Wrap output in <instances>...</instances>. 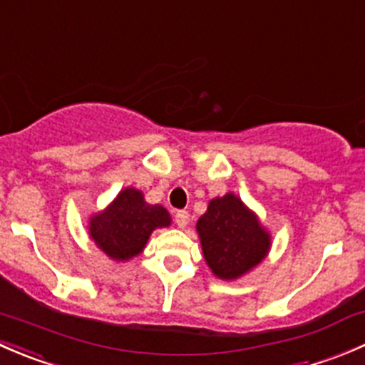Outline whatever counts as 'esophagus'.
Returning a JSON list of instances; mask_svg holds the SVG:
<instances>
[{
	"label": "esophagus",
	"instance_id": "esophagus-1",
	"mask_svg": "<svg viewBox=\"0 0 365 365\" xmlns=\"http://www.w3.org/2000/svg\"><path fill=\"white\" fill-rule=\"evenodd\" d=\"M175 222L178 227H185L187 224H189V212H185V210H178V212L175 213Z\"/></svg>",
	"mask_w": 365,
	"mask_h": 365
}]
</instances>
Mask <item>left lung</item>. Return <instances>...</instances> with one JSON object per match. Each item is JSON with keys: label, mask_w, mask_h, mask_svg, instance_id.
Here are the masks:
<instances>
[{"label": "left lung", "mask_w": 365, "mask_h": 365, "mask_svg": "<svg viewBox=\"0 0 365 365\" xmlns=\"http://www.w3.org/2000/svg\"><path fill=\"white\" fill-rule=\"evenodd\" d=\"M196 227L206 263L220 279L244 275L267 256L270 247L268 233L235 194L210 201Z\"/></svg>", "instance_id": "obj_1"}]
</instances>
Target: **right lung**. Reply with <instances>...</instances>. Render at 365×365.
Listing matches in <instances>:
<instances>
[{
  "mask_svg": "<svg viewBox=\"0 0 365 365\" xmlns=\"http://www.w3.org/2000/svg\"><path fill=\"white\" fill-rule=\"evenodd\" d=\"M171 224L168 210L148 205L135 189H125L106 212L90 220V235L109 257L130 259L143 251L155 227Z\"/></svg>",
  "mask_w": 365,
  "mask_h": 365,
  "instance_id": "1",
  "label": "right lung"
}]
</instances>
